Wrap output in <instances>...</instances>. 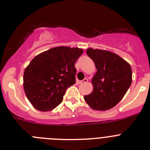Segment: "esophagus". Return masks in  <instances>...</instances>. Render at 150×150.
Segmentation results:
<instances>
[{"instance_id":"1","label":"esophagus","mask_w":150,"mask_h":150,"mask_svg":"<svg viewBox=\"0 0 150 150\" xmlns=\"http://www.w3.org/2000/svg\"><path fill=\"white\" fill-rule=\"evenodd\" d=\"M87 81H88V79L86 78H85V79H83V80H81V81H80V83H86Z\"/></svg>"}]
</instances>
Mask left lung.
<instances>
[{
    "label": "left lung",
    "mask_w": 150,
    "mask_h": 150,
    "mask_svg": "<svg viewBox=\"0 0 150 150\" xmlns=\"http://www.w3.org/2000/svg\"><path fill=\"white\" fill-rule=\"evenodd\" d=\"M86 54L97 71L91 79L92 92L83 96L84 100L94 110L112 109L122 100L131 85V67L120 56L107 50L88 48Z\"/></svg>",
    "instance_id": "1"
}]
</instances>
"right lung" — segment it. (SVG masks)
I'll return each instance as SVG.
<instances>
[{
  "label": "right lung",
  "instance_id": "right-lung-1",
  "mask_svg": "<svg viewBox=\"0 0 150 150\" xmlns=\"http://www.w3.org/2000/svg\"><path fill=\"white\" fill-rule=\"evenodd\" d=\"M83 49L59 46L35 56L23 74V88L35 109L48 112L62 102L67 88L75 83L74 65Z\"/></svg>",
  "mask_w": 150,
  "mask_h": 150
}]
</instances>
